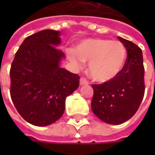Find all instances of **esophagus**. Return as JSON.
I'll list each match as a JSON object with an SVG mask.
<instances>
[{
	"mask_svg": "<svg viewBox=\"0 0 155 155\" xmlns=\"http://www.w3.org/2000/svg\"><path fill=\"white\" fill-rule=\"evenodd\" d=\"M89 82H88V81L85 78H81V80H80V85H86Z\"/></svg>",
	"mask_w": 155,
	"mask_h": 155,
	"instance_id": "obj_1",
	"label": "esophagus"
}]
</instances>
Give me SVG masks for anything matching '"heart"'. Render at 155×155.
<instances>
[{"instance_id":"heart-1","label":"heart","mask_w":155,"mask_h":155,"mask_svg":"<svg viewBox=\"0 0 155 155\" xmlns=\"http://www.w3.org/2000/svg\"><path fill=\"white\" fill-rule=\"evenodd\" d=\"M68 56L75 67L89 62L88 72L92 80L106 82L115 78L123 69L127 56V48L119 41L105 38H89L70 49Z\"/></svg>"}]
</instances>
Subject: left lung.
Returning a JSON list of instances; mask_svg holds the SVG:
<instances>
[{"mask_svg":"<svg viewBox=\"0 0 155 155\" xmlns=\"http://www.w3.org/2000/svg\"><path fill=\"white\" fill-rule=\"evenodd\" d=\"M118 39L127 52L123 69L112 80L92 85L91 109L101 120L110 125H119L131 118L144 94L142 50L129 40L120 37Z\"/></svg>","mask_w":155,"mask_h":155,"instance_id":"left-lung-1","label":"left lung"}]
</instances>
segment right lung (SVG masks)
Here are the masks:
<instances>
[{
  "instance_id": "add662e5",
  "label": "right lung",
  "mask_w": 155,
  "mask_h": 155,
  "mask_svg": "<svg viewBox=\"0 0 155 155\" xmlns=\"http://www.w3.org/2000/svg\"><path fill=\"white\" fill-rule=\"evenodd\" d=\"M60 31L45 29L25 38L11 67V97L28 123L46 127L64 114L65 99L78 87L80 77L60 66L64 54Z\"/></svg>"
}]
</instances>
